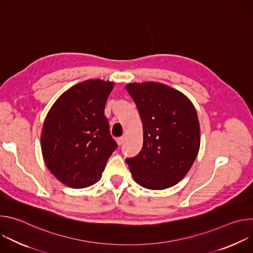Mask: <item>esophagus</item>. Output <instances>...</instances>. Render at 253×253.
Here are the masks:
<instances>
[{"instance_id":"1","label":"esophagus","mask_w":253,"mask_h":253,"mask_svg":"<svg viewBox=\"0 0 253 253\" xmlns=\"http://www.w3.org/2000/svg\"><path fill=\"white\" fill-rule=\"evenodd\" d=\"M116 142H117V144H118L119 146L122 145L123 142H124V137H118V138L116 139Z\"/></svg>"}]
</instances>
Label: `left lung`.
Masks as SVG:
<instances>
[{
    "mask_svg": "<svg viewBox=\"0 0 253 253\" xmlns=\"http://www.w3.org/2000/svg\"><path fill=\"white\" fill-rule=\"evenodd\" d=\"M126 90L143 124V146L126 158L135 181L161 190L177 184L191 168L200 146L197 113L190 100L159 83H133Z\"/></svg>",
    "mask_w": 253,
    "mask_h": 253,
    "instance_id": "8db88e82",
    "label": "left lung"
}]
</instances>
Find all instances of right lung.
Listing matches in <instances>:
<instances>
[{
  "instance_id": "1",
  "label": "right lung",
  "mask_w": 253,
  "mask_h": 253,
  "mask_svg": "<svg viewBox=\"0 0 253 253\" xmlns=\"http://www.w3.org/2000/svg\"><path fill=\"white\" fill-rule=\"evenodd\" d=\"M114 83L87 80L66 91L44 122L41 146L49 170L72 188L91 186L101 179L117 149L104 115Z\"/></svg>"
}]
</instances>
